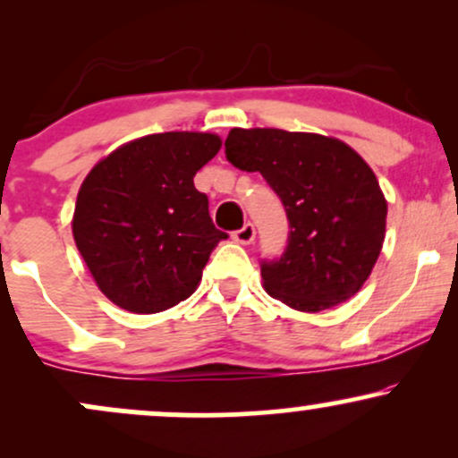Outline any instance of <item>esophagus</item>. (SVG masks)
Here are the masks:
<instances>
[{
    "instance_id": "esophagus-1",
    "label": "esophagus",
    "mask_w": 458,
    "mask_h": 458,
    "mask_svg": "<svg viewBox=\"0 0 458 458\" xmlns=\"http://www.w3.org/2000/svg\"><path fill=\"white\" fill-rule=\"evenodd\" d=\"M233 239L236 241V243H241V245H250L251 241L256 239V230H254V225H251V224H245L243 228L234 230V233H233Z\"/></svg>"
}]
</instances>
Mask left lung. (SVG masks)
<instances>
[{
    "instance_id": "obj_1",
    "label": "left lung",
    "mask_w": 458,
    "mask_h": 458,
    "mask_svg": "<svg viewBox=\"0 0 458 458\" xmlns=\"http://www.w3.org/2000/svg\"><path fill=\"white\" fill-rule=\"evenodd\" d=\"M224 146L234 167L260 172L291 225L284 254L260 265L265 291L301 312L353 297L386 239L387 202L368 163L335 138L282 129H233Z\"/></svg>"
}]
</instances>
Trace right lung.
I'll list each match as a JSON object with an SVG mask.
<instances>
[{
    "label": "right lung",
    "instance_id": "right-lung-1",
    "mask_svg": "<svg viewBox=\"0 0 458 458\" xmlns=\"http://www.w3.org/2000/svg\"><path fill=\"white\" fill-rule=\"evenodd\" d=\"M213 133H155L115 148L79 189L72 236L94 282L135 314L167 310L196 291L215 245L207 193L193 176L217 155Z\"/></svg>",
    "mask_w": 458,
    "mask_h": 458
}]
</instances>
